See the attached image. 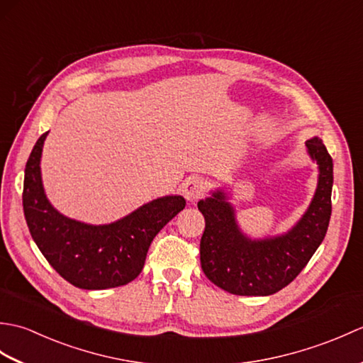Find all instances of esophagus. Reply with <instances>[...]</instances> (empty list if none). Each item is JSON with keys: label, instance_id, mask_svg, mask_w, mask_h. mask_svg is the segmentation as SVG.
Here are the masks:
<instances>
[{"label": "esophagus", "instance_id": "34e87169", "mask_svg": "<svg viewBox=\"0 0 363 363\" xmlns=\"http://www.w3.org/2000/svg\"><path fill=\"white\" fill-rule=\"evenodd\" d=\"M206 191V182L199 177H189V179L184 182L182 186V194L189 201H196V199L201 198Z\"/></svg>", "mask_w": 363, "mask_h": 363}]
</instances>
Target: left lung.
<instances>
[{
    "mask_svg": "<svg viewBox=\"0 0 363 363\" xmlns=\"http://www.w3.org/2000/svg\"><path fill=\"white\" fill-rule=\"evenodd\" d=\"M306 146L320 168L318 187L309 209L285 235L250 240L238 229L233 206L221 190L198 203L206 220L199 259L204 274L217 287L240 296L273 295L303 272L321 245L333 212V157L318 137Z\"/></svg>",
    "mask_w": 363,
    "mask_h": 363,
    "instance_id": "obj_1",
    "label": "left lung"
}]
</instances>
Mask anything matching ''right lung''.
I'll list each match as a JSON object with an SVG mask.
<instances>
[{
	"label": "right lung",
	"mask_w": 363,
	"mask_h": 363,
	"mask_svg": "<svg viewBox=\"0 0 363 363\" xmlns=\"http://www.w3.org/2000/svg\"><path fill=\"white\" fill-rule=\"evenodd\" d=\"M45 133L25 168L23 211L38 250L48 264L74 287H120L140 274L152 238L184 207L182 196H164L111 225L91 226L64 217L45 196L40 157Z\"/></svg>",
	"instance_id": "1"
}]
</instances>
